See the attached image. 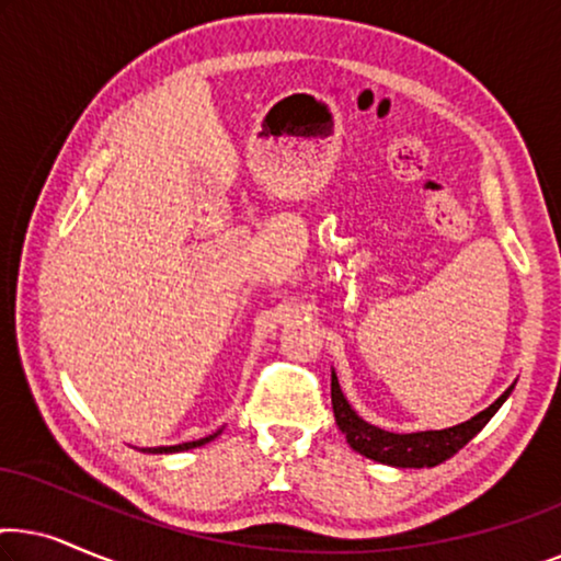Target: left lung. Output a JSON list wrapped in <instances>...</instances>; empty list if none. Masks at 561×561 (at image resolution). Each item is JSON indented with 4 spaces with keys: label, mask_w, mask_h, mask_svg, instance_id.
I'll return each mask as SVG.
<instances>
[{
    "label": "left lung",
    "mask_w": 561,
    "mask_h": 561,
    "mask_svg": "<svg viewBox=\"0 0 561 561\" xmlns=\"http://www.w3.org/2000/svg\"><path fill=\"white\" fill-rule=\"evenodd\" d=\"M513 386L505 390V393L488 405L485 411L474 413L470 421H462V424L439 428V432H413V434H396L386 432V428L367 424L363 416H357V411L352 409L347 398H344L340 380H336V373L332 370V409L334 419L344 439L355 451L375 459L380 465L390 467H436L442 465L444 459L455 457L459 449L465 447L467 442L472 439L474 434L482 432V426L488 424L490 419L495 416L497 409L508 401Z\"/></svg>",
    "instance_id": "left-lung-1"
}]
</instances>
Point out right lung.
<instances>
[{
    "label": "right lung",
    "instance_id": "right-lung-1",
    "mask_svg": "<svg viewBox=\"0 0 561 561\" xmlns=\"http://www.w3.org/2000/svg\"><path fill=\"white\" fill-rule=\"evenodd\" d=\"M219 434H221V428H217V432L209 434V436H204V439H196V442H183V444H175V447H148V449H142V451H150V455H173V451H186V449L204 447L206 442L217 439Z\"/></svg>",
    "mask_w": 561,
    "mask_h": 561
}]
</instances>
